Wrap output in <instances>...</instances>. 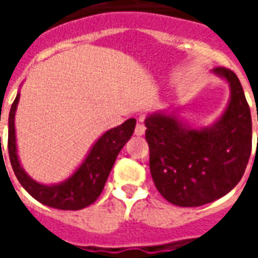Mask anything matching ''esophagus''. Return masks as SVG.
I'll return each instance as SVG.
<instances>
[{
  "instance_id": "1",
  "label": "esophagus",
  "mask_w": 258,
  "mask_h": 258,
  "mask_svg": "<svg viewBox=\"0 0 258 258\" xmlns=\"http://www.w3.org/2000/svg\"><path fill=\"white\" fill-rule=\"evenodd\" d=\"M145 130H146V127L144 125V124L138 123L137 124V127H135V135H138V137L144 135L145 134Z\"/></svg>"
}]
</instances>
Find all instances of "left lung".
Listing matches in <instances>:
<instances>
[{"instance_id":"left-lung-1","label":"left lung","mask_w":258,"mask_h":258,"mask_svg":"<svg viewBox=\"0 0 258 258\" xmlns=\"http://www.w3.org/2000/svg\"><path fill=\"white\" fill-rule=\"evenodd\" d=\"M211 73L229 85L227 106L214 123L190 127L173 106L145 118L153 182L164 199L181 207L207 205L231 192L251 153V116L240 81L225 68Z\"/></svg>"}]
</instances>
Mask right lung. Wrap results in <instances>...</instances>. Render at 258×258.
<instances>
[{"instance_id": "1", "label": "right lung", "mask_w": 258, "mask_h": 258, "mask_svg": "<svg viewBox=\"0 0 258 258\" xmlns=\"http://www.w3.org/2000/svg\"><path fill=\"white\" fill-rule=\"evenodd\" d=\"M19 99L20 92H18L9 112L8 152L20 185L40 203L58 210H81L92 205L102 194L118 153L134 134L137 120L128 118L117 127L105 131L92 144L84 160L68 178L56 184H42L31 178L20 164L15 131V114Z\"/></svg>"}]
</instances>
